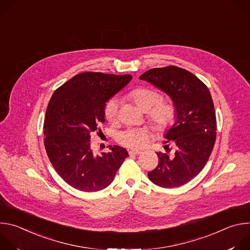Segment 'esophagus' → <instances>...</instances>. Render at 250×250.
Returning <instances> with one entry per match:
<instances>
[{"instance_id":"34e87169","label":"esophagus","mask_w":250,"mask_h":250,"mask_svg":"<svg viewBox=\"0 0 250 250\" xmlns=\"http://www.w3.org/2000/svg\"><path fill=\"white\" fill-rule=\"evenodd\" d=\"M140 153V151L139 150H129L128 151V154L130 155V156H133V155H138Z\"/></svg>"}]
</instances>
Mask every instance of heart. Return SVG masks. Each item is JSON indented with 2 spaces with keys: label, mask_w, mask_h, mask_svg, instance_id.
<instances>
[{
  "label": "heart",
  "mask_w": 250,
  "mask_h": 250,
  "mask_svg": "<svg viewBox=\"0 0 250 250\" xmlns=\"http://www.w3.org/2000/svg\"><path fill=\"white\" fill-rule=\"evenodd\" d=\"M129 98L139 106L147 112V118L152 125L158 130L169 129L176 122L177 108L170 100L160 99L161 96L155 89L149 87H138L130 91ZM119 102L112 98L108 100L104 106V119L114 124L118 119ZM150 135L144 128H127L118 134V141L125 147L139 149L146 146Z\"/></svg>",
  "instance_id": "heart-1"
}]
</instances>
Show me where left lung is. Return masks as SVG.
Wrapping results in <instances>:
<instances>
[{"label":"left lung","mask_w":250,"mask_h":250,"mask_svg":"<svg viewBox=\"0 0 250 250\" xmlns=\"http://www.w3.org/2000/svg\"><path fill=\"white\" fill-rule=\"evenodd\" d=\"M139 78L167 93L177 108L176 123L164 142L169 150L173 140L176 150L172 156L156 152L158 165L148 178L162 188L180 187L202 171L215 146L217 119L210 93L188 70L173 65L150 69Z\"/></svg>","instance_id":"1"}]
</instances>
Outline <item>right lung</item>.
Wrapping results in <instances>:
<instances>
[{
  "instance_id": "obj_1",
  "label": "right lung",
  "mask_w": 250,
  "mask_h": 250,
  "mask_svg": "<svg viewBox=\"0 0 250 250\" xmlns=\"http://www.w3.org/2000/svg\"><path fill=\"white\" fill-rule=\"evenodd\" d=\"M131 78L129 74L84 72L54 91L44 118V146L52 166L68 185L83 192L103 190L128 156L118 146L94 156L90 140L93 132L102 131L105 102Z\"/></svg>"
}]
</instances>
